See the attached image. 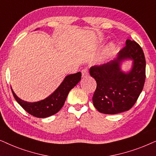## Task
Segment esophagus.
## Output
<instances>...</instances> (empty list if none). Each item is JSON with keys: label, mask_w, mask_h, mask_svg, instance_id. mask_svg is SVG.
<instances>
[{"label": "esophagus", "mask_w": 156, "mask_h": 156, "mask_svg": "<svg viewBox=\"0 0 156 156\" xmlns=\"http://www.w3.org/2000/svg\"><path fill=\"white\" fill-rule=\"evenodd\" d=\"M81 73H82V77L83 78H86L89 75V72H88V69H83L81 70Z\"/></svg>", "instance_id": "obj_1"}]
</instances>
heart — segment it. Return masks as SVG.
Returning a JSON list of instances; mask_svg holds the SVG:
<instances>
[{
  "label": "heart",
  "mask_w": 156,
  "mask_h": 156,
  "mask_svg": "<svg viewBox=\"0 0 156 156\" xmlns=\"http://www.w3.org/2000/svg\"><path fill=\"white\" fill-rule=\"evenodd\" d=\"M114 51H115V47H114V45H109V46L106 49H105V53L107 55H110L113 53Z\"/></svg>",
  "instance_id": "b5f03b06"
}]
</instances>
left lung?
I'll list each match as a JSON object with an SVG mask.
<instances>
[{
	"mask_svg": "<svg viewBox=\"0 0 156 156\" xmlns=\"http://www.w3.org/2000/svg\"><path fill=\"white\" fill-rule=\"evenodd\" d=\"M126 59L134 61L132 69L127 74L120 70V63ZM95 80L96 89L93 103L100 113L117 114L128 111L138 100L146 80V59L138 43L128 39L126 46L115 59L90 68Z\"/></svg>",
	"mask_w": 156,
	"mask_h": 156,
	"instance_id": "8db88e82",
	"label": "left lung"
}]
</instances>
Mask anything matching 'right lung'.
<instances>
[{
    "mask_svg": "<svg viewBox=\"0 0 156 156\" xmlns=\"http://www.w3.org/2000/svg\"><path fill=\"white\" fill-rule=\"evenodd\" d=\"M80 79V72L67 76L58 88L51 95L44 100L35 103L23 101L15 94L12 88L11 90L16 101L29 114L37 118H46L57 113L61 109L70 90L78 84Z\"/></svg>",
    "mask_w": 156,
    "mask_h": 156,
    "instance_id": "add662e5",
    "label": "right lung"
}]
</instances>
